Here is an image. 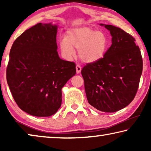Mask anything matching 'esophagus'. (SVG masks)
Masks as SVG:
<instances>
[{"mask_svg":"<svg viewBox=\"0 0 151 151\" xmlns=\"http://www.w3.org/2000/svg\"><path fill=\"white\" fill-rule=\"evenodd\" d=\"M76 73L77 74L80 73L81 71V66L79 65H77L76 66Z\"/></svg>","mask_w":151,"mask_h":151,"instance_id":"esophagus-1","label":"esophagus"}]
</instances>
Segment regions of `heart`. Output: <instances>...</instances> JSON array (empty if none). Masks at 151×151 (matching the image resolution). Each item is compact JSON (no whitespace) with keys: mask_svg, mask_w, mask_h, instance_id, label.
Here are the masks:
<instances>
[{"mask_svg":"<svg viewBox=\"0 0 151 151\" xmlns=\"http://www.w3.org/2000/svg\"><path fill=\"white\" fill-rule=\"evenodd\" d=\"M62 54L66 58H73L77 49L78 57L84 63H93L104 57L108 49L106 36L90 27H81L66 31L65 39L60 41Z\"/></svg>","mask_w":151,"mask_h":151,"instance_id":"obj_1","label":"heart"}]
</instances>
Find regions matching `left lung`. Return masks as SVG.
Segmentation results:
<instances>
[{"mask_svg":"<svg viewBox=\"0 0 151 151\" xmlns=\"http://www.w3.org/2000/svg\"><path fill=\"white\" fill-rule=\"evenodd\" d=\"M104 27L111 32L112 45L102 59L86 64L81 74L88 103L99 111L114 112L129 105L136 96L142 58L132 35L112 25Z\"/></svg>","mask_w":151,"mask_h":151,"instance_id":"left-lung-1","label":"left lung"}]
</instances>
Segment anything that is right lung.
<instances>
[{"mask_svg": "<svg viewBox=\"0 0 151 151\" xmlns=\"http://www.w3.org/2000/svg\"><path fill=\"white\" fill-rule=\"evenodd\" d=\"M57 26L38 23L12 44L6 81L17 105L35 116H50L61 106V89L76 74V65L60 59Z\"/></svg>", "mask_w": 151, "mask_h": 151, "instance_id": "right-lung-1", "label": "right lung"}]
</instances>
